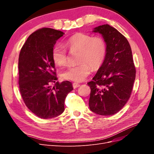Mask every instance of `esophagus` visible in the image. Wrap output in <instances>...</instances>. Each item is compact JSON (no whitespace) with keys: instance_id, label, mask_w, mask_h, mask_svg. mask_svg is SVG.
Instances as JSON below:
<instances>
[{"instance_id":"1","label":"esophagus","mask_w":154,"mask_h":154,"mask_svg":"<svg viewBox=\"0 0 154 154\" xmlns=\"http://www.w3.org/2000/svg\"><path fill=\"white\" fill-rule=\"evenodd\" d=\"M72 86H73V88H76L77 87H79L80 86V85L79 84V83H72Z\"/></svg>"}]
</instances>
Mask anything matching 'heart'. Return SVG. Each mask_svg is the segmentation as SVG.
Here are the masks:
<instances>
[{
    "mask_svg": "<svg viewBox=\"0 0 154 154\" xmlns=\"http://www.w3.org/2000/svg\"><path fill=\"white\" fill-rule=\"evenodd\" d=\"M71 50L80 51L77 66L69 67L62 74L65 80L76 82L84 81L92 69L98 68L104 62L106 54V43L101 36H94L85 33H78L69 38L66 42ZM54 62L59 66L67 63L66 48L62 45H56L52 52Z\"/></svg>",
    "mask_w": 154,
    "mask_h": 154,
    "instance_id": "1",
    "label": "heart"
}]
</instances>
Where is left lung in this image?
<instances>
[{"label":"left lung","instance_id":"1","mask_svg":"<svg viewBox=\"0 0 154 154\" xmlns=\"http://www.w3.org/2000/svg\"><path fill=\"white\" fill-rule=\"evenodd\" d=\"M92 31L105 39L106 54L93 80L87 83L91 90L88 105L93 112L112 116L123 108L131 94L136 78L132 50L127 39L109 24Z\"/></svg>","mask_w":154,"mask_h":154}]
</instances>
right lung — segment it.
Returning a JSON list of instances; mask_svg holds the SVG:
<instances>
[{
    "instance_id": "1",
    "label": "right lung",
    "mask_w": 154,
    "mask_h": 154,
    "mask_svg": "<svg viewBox=\"0 0 154 154\" xmlns=\"http://www.w3.org/2000/svg\"><path fill=\"white\" fill-rule=\"evenodd\" d=\"M63 35L61 31L47 27L35 31L22 46L18 58L22 99L32 113L42 119L63 113L65 100L73 89L69 81L57 82L52 58L54 45ZM52 83H55L53 88Z\"/></svg>"
}]
</instances>
